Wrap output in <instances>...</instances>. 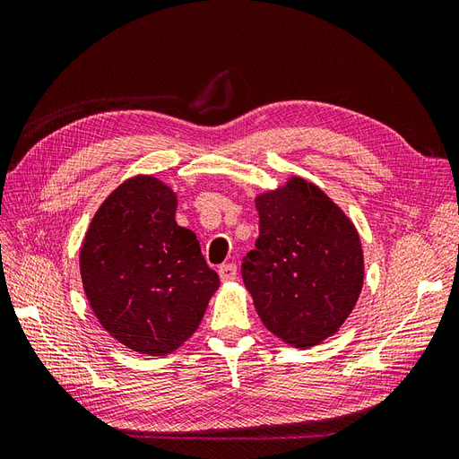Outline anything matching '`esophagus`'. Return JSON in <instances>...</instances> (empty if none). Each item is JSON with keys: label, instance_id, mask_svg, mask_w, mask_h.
Here are the masks:
<instances>
[{"label": "esophagus", "instance_id": "1", "mask_svg": "<svg viewBox=\"0 0 459 459\" xmlns=\"http://www.w3.org/2000/svg\"><path fill=\"white\" fill-rule=\"evenodd\" d=\"M218 273H220V280L221 281H233L235 277H238V266H235L233 262L221 264V266L218 268Z\"/></svg>", "mask_w": 459, "mask_h": 459}]
</instances>
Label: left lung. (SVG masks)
<instances>
[{
	"label": "left lung",
	"mask_w": 459,
	"mask_h": 459,
	"mask_svg": "<svg viewBox=\"0 0 459 459\" xmlns=\"http://www.w3.org/2000/svg\"><path fill=\"white\" fill-rule=\"evenodd\" d=\"M258 239L243 256V283L273 335L308 349L351 316L364 283L352 221L325 193L293 178L256 197Z\"/></svg>",
	"instance_id": "obj_1"
}]
</instances>
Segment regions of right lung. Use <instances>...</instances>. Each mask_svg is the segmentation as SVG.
<instances>
[{
  "mask_svg": "<svg viewBox=\"0 0 459 459\" xmlns=\"http://www.w3.org/2000/svg\"><path fill=\"white\" fill-rule=\"evenodd\" d=\"M176 195L137 176L117 187L93 216L80 273L101 325L135 352L162 356L199 327L220 285L197 235L176 224Z\"/></svg>",
  "mask_w": 459,
  "mask_h": 459,
  "instance_id": "obj_1",
  "label": "right lung"
}]
</instances>
